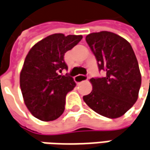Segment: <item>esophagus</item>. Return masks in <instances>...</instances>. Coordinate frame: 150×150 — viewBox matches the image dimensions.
Instances as JSON below:
<instances>
[{
  "label": "esophagus",
  "instance_id": "esophagus-1",
  "mask_svg": "<svg viewBox=\"0 0 150 150\" xmlns=\"http://www.w3.org/2000/svg\"><path fill=\"white\" fill-rule=\"evenodd\" d=\"M87 79H88V77L87 76H86V75H79L75 77V81L76 82L77 84H79V83H81V82H82V81H87Z\"/></svg>",
  "mask_w": 150,
  "mask_h": 150
}]
</instances>
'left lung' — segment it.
<instances>
[{
  "label": "left lung",
  "instance_id": "8db88e82",
  "mask_svg": "<svg viewBox=\"0 0 150 150\" xmlns=\"http://www.w3.org/2000/svg\"><path fill=\"white\" fill-rule=\"evenodd\" d=\"M86 40L97 61L101 78H91L92 91L83 100L93 111L108 118L122 116L136 102L141 74L131 44L119 35L102 31L92 33Z\"/></svg>",
  "mask_w": 150,
  "mask_h": 150
}]
</instances>
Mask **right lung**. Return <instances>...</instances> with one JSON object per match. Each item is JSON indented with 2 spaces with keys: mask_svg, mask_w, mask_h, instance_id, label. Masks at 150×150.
Instances as JSON below:
<instances>
[{
  "mask_svg": "<svg viewBox=\"0 0 150 150\" xmlns=\"http://www.w3.org/2000/svg\"><path fill=\"white\" fill-rule=\"evenodd\" d=\"M82 39L81 35L55 33L38 42L26 56L20 73L23 100L29 112L41 121L59 117L64 111L65 96L75 86L69 75L64 54Z\"/></svg>",
  "mask_w": 150,
  "mask_h": 150,
  "instance_id": "1",
  "label": "right lung"
}]
</instances>
